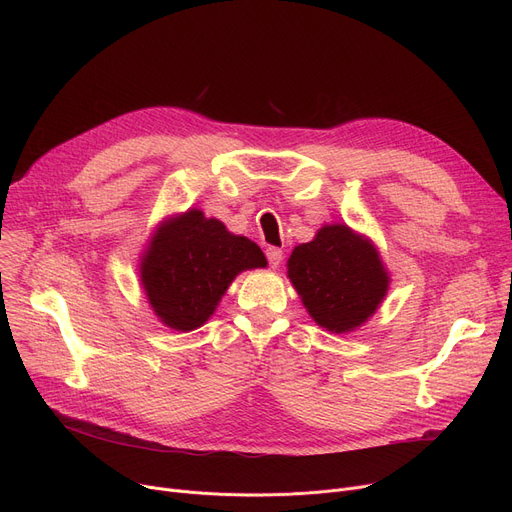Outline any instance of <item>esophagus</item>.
Listing matches in <instances>:
<instances>
[{"mask_svg":"<svg viewBox=\"0 0 512 512\" xmlns=\"http://www.w3.org/2000/svg\"><path fill=\"white\" fill-rule=\"evenodd\" d=\"M265 255H267V261H270V265L274 267V270H276V267H280V263H282V249H278V247H270V249H267L265 251Z\"/></svg>","mask_w":512,"mask_h":512,"instance_id":"obj_1","label":"esophagus"}]
</instances>
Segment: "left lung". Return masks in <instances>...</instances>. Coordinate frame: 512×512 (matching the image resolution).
Segmentation results:
<instances>
[{"mask_svg":"<svg viewBox=\"0 0 512 512\" xmlns=\"http://www.w3.org/2000/svg\"><path fill=\"white\" fill-rule=\"evenodd\" d=\"M288 278L321 328L342 334L378 309L388 276L371 242L348 226H324L288 259Z\"/></svg>","mask_w":512,"mask_h":512,"instance_id":"obj_1","label":"left lung"}]
</instances>
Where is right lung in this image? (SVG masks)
<instances>
[{
  "mask_svg": "<svg viewBox=\"0 0 512 512\" xmlns=\"http://www.w3.org/2000/svg\"><path fill=\"white\" fill-rule=\"evenodd\" d=\"M265 263L255 242L191 209L159 226L143 257L141 280L155 315L188 332L205 324L236 274Z\"/></svg>",
  "mask_w": 512,
  "mask_h": 512,
  "instance_id": "obj_1",
  "label": "right lung"
}]
</instances>
